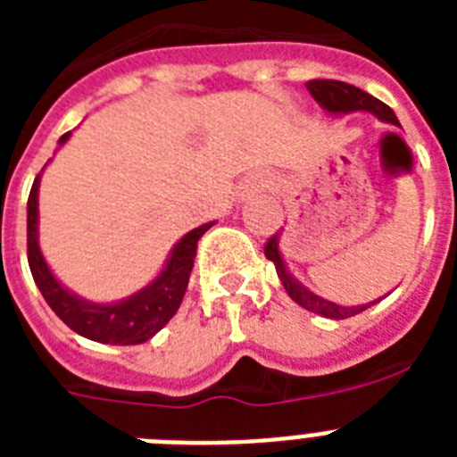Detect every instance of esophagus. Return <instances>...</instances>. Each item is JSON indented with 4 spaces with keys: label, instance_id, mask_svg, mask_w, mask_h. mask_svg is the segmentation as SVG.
Masks as SVG:
<instances>
[{
    "label": "esophagus",
    "instance_id": "1",
    "mask_svg": "<svg viewBox=\"0 0 457 457\" xmlns=\"http://www.w3.org/2000/svg\"><path fill=\"white\" fill-rule=\"evenodd\" d=\"M258 187H261V185H249V187L245 189V192H247V194H253V192H258Z\"/></svg>",
    "mask_w": 457,
    "mask_h": 457
}]
</instances>
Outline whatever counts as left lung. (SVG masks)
Listing matches in <instances>:
<instances>
[{"instance_id": "1", "label": "left lung", "mask_w": 457, "mask_h": 457, "mask_svg": "<svg viewBox=\"0 0 457 457\" xmlns=\"http://www.w3.org/2000/svg\"><path fill=\"white\" fill-rule=\"evenodd\" d=\"M306 88L313 96L318 104L325 109L327 114L334 116H345V114H354V112H366V114H373L375 119H379L382 123H391L398 125V119H395L394 109L389 104H385L382 100L373 98L370 93L361 91V88L353 87V84L338 82V79H311L306 82ZM278 237L281 233L272 236L265 245V258L272 261L274 268H277L278 278H281V284H284L286 293L290 295V300L297 302L302 309L311 311V313H318V316L332 318V320H343V318L357 316L361 311H366L369 306L378 304L379 300L369 302V304H354V306H343L337 304V302H329L320 295L311 293L304 284H302L300 278H295L290 274L288 265H286L284 256H281V249H278Z\"/></svg>"}]
</instances>
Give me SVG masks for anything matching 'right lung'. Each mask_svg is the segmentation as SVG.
Returning <instances> with one entry per match:
<instances>
[{
	"instance_id": "add662e5",
	"label": "right lung",
	"mask_w": 457,
	"mask_h": 457,
	"mask_svg": "<svg viewBox=\"0 0 457 457\" xmlns=\"http://www.w3.org/2000/svg\"><path fill=\"white\" fill-rule=\"evenodd\" d=\"M71 139V132L59 139V146H63ZM40 176H36L31 185L29 201H27V258H29V270L36 286L43 293L50 309L62 318L72 332L79 337L91 338L109 345H137L146 343L155 337L179 311L183 295L187 290L189 272L194 268V256H196V242L208 231V224H201L185 233L173 249L169 252L167 263L162 265L160 274L137 293L128 295L116 302H91L84 300L82 295L72 293L71 288L56 278L47 265L46 256L38 245V187Z\"/></svg>"
}]
</instances>
